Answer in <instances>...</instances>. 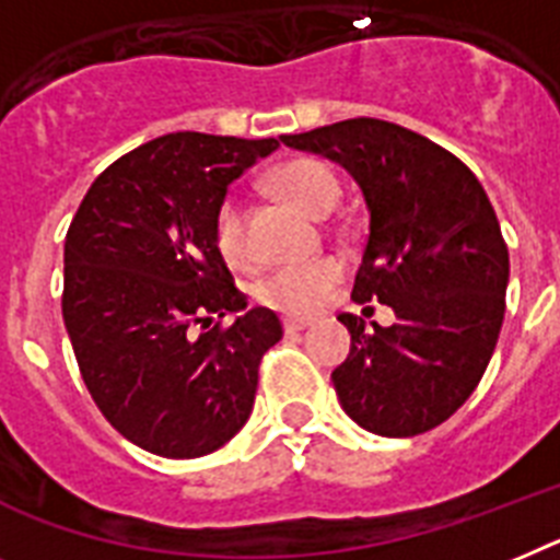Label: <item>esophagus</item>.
<instances>
[{
  "mask_svg": "<svg viewBox=\"0 0 560 560\" xmlns=\"http://www.w3.org/2000/svg\"><path fill=\"white\" fill-rule=\"evenodd\" d=\"M310 324H313L310 318H284V332H288V336H293V332L307 330Z\"/></svg>",
  "mask_w": 560,
  "mask_h": 560,
  "instance_id": "34e87169",
  "label": "esophagus"
}]
</instances>
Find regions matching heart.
Segmentation results:
<instances>
[{
	"instance_id": "heart-1",
	"label": "heart",
	"mask_w": 560,
	"mask_h": 560,
	"mask_svg": "<svg viewBox=\"0 0 560 560\" xmlns=\"http://www.w3.org/2000/svg\"><path fill=\"white\" fill-rule=\"evenodd\" d=\"M279 187L290 199L299 201L310 213H330L341 199V182L330 164L318 159H295L279 171ZM213 242L224 265L244 270L253 265V244L247 236V219L238 199H224L213 222ZM341 281V265L336 258H313V261H290L272 267L265 279L258 281L256 299L267 307L304 316L322 307Z\"/></svg>"
}]
</instances>
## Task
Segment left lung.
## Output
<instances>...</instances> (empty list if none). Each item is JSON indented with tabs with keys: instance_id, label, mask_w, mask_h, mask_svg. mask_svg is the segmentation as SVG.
<instances>
[{
	"instance_id": "left-lung-1",
	"label": "left lung",
	"mask_w": 560,
	"mask_h": 560,
	"mask_svg": "<svg viewBox=\"0 0 560 560\" xmlns=\"http://www.w3.org/2000/svg\"><path fill=\"white\" fill-rule=\"evenodd\" d=\"M281 142L359 182L370 233L352 299L396 313L373 332L352 313L338 316L350 330V352L332 370L338 401L384 439L439 427L472 396L504 322L510 253L481 182L450 150L368 116Z\"/></svg>"
}]
</instances>
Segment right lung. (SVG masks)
I'll use <instances>...</instances> for the list:
<instances>
[{"instance_id": "right-lung-1", "label": "right lung", "mask_w": 560, "mask_h": 560, "mask_svg": "<svg viewBox=\"0 0 560 560\" xmlns=\"http://www.w3.org/2000/svg\"><path fill=\"white\" fill-rule=\"evenodd\" d=\"M276 148L159 136L116 159L70 222L62 316L79 373L102 416L148 453L199 458L250 418L258 361L281 324L272 310H247L213 222L228 187ZM224 315L237 316L230 328L212 323Z\"/></svg>"}]
</instances>
